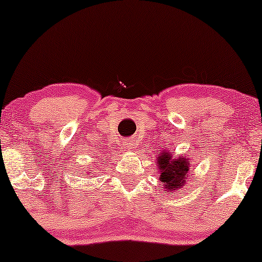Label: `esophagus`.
<instances>
[{
    "instance_id": "obj_1",
    "label": "esophagus",
    "mask_w": 262,
    "mask_h": 262,
    "mask_svg": "<svg viewBox=\"0 0 262 262\" xmlns=\"http://www.w3.org/2000/svg\"><path fill=\"white\" fill-rule=\"evenodd\" d=\"M133 140H130V139H128V140H124L123 141V148H124L125 150H129V149H132L133 148Z\"/></svg>"
}]
</instances>
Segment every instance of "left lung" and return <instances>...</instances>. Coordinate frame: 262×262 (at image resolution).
<instances>
[{
	"label": "left lung",
	"instance_id": "1",
	"mask_svg": "<svg viewBox=\"0 0 262 262\" xmlns=\"http://www.w3.org/2000/svg\"><path fill=\"white\" fill-rule=\"evenodd\" d=\"M159 172L160 181L164 183V189L167 192L180 191L185 183L187 182L186 177L188 176L191 161L188 156H180L173 159L170 151H162L158 155Z\"/></svg>",
	"mask_w": 262,
	"mask_h": 262
}]
</instances>
